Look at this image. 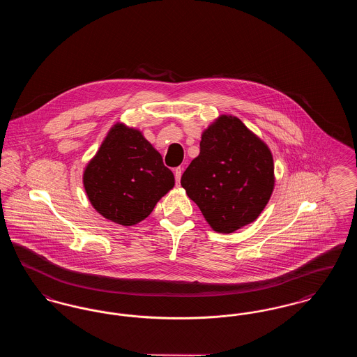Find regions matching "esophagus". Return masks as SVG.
Wrapping results in <instances>:
<instances>
[{
    "label": "esophagus",
    "instance_id": "esophagus-1",
    "mask_svg": "<svg viewBox=\"0 0 357 357\" xmlns=\"http://www.w3.org/2000/svg\"><path fill=\"white\" fill-rule=\"evenodd\" d=\"M182 169L181 167H176L175 170H174V175H175V181H176V185L181 182V176H182Z\"/></svg>",
    "mask_w": 357,
    "mask_h": 357
}]
</instances>
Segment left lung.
Wrapping results in <instances>:
<instances>
[{
  "mask_svg": "<svg viewBox=\"0 0 357 357\" xmlns=\"http://www.w3.org/2000/svg\"><path fill=\"white\" fill-rule=\"evenodd\" d=\"M268 144L233 115L214 120L201 139L181 185L214 231L230 234L255 222L274 188Z\"/></svg>",
  "mask_w": 357,
  "mask_h": 357,
  "instance_id": "obj_1",
  "label": "left lung"
}]
</instances>
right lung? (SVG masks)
<instances>
[{
  "instance_id": "obj_1",
  "label": "right lung",
  "mask_w": 357,
  "mask_h": 357,
  "mask_svg": "<svg viewBox=\"0 0 357 357\" xmlns=\"http://www.w3.org/2000/svg\"><path fill=\"white\" fill-rule=\"evenodd\" d=\"M92 207L105 220L134 226L175 185L174 174L142 131L114 124L83 172Z\"/></svg>"
}]
</instances>
